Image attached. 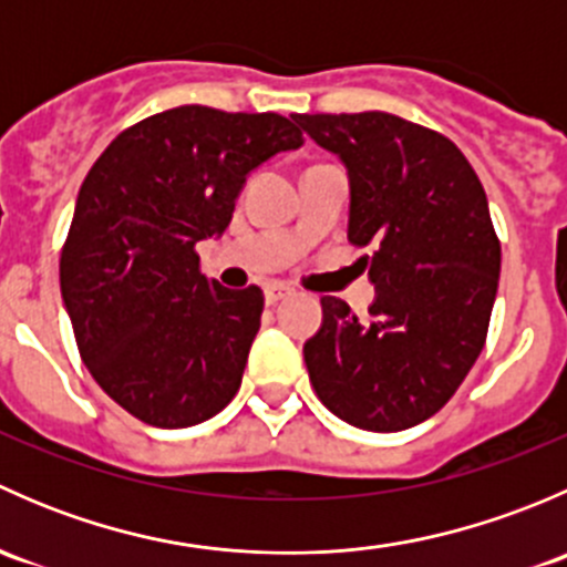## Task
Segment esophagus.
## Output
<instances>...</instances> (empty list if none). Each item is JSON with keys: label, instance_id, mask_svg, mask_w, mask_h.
<instances>
[{"label": "esophagus", "instance_id": "1", "mask_svg": "<svg viewBox=\"0 0 567 567\" xmlns=\"http://www.w3.org/2000/svg\"><path fill=\"white\" fill-rule=\"evenodd\" d=\"M288 293H290V288H285V285H268V288H266V305L274 307L277 301H282Z\"/></svg>", "mask_w": 567, "mask_h": 567}]
</instances>
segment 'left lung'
<instances>
[{
    "label": "left lung",
    "mask_w": 567,
    "mask_h": 567,
    "mask_svg": "<svg viewBox=\"0 0 567 567\" xmlns=\"http://www.w3.org/2000/svg\"><path fill=\"white\" fill-rule=\"evenodd\" d=\"M348 173V241L373 244L370 316L323 296L305 342L320 403L373 433L436 414L483 351L502 249L483 183L431 128L386 112L293 114Z\"/></svg>",
    "instance_id": "obj_1"
}]
</instances>
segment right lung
Returning <instances> with one entry per match:
<instances>
[{"label":"right lung","mask_w":567,"mask_h":567,"mask_svg":"<svg viewBox=\"0 0 567 567\" xmlns=\"http://www.w3.org/2000/svg\"><path fill=\"white\" fill-rule=\"evenodd\" d=\"M305 145L274 112L177 106L125 128L93 164L60 257L79 353L114 403L156 427L219 414L241 386L262 290L199 274L251 169Z\"/></svg>","instance_id":"1"}]
</instances>
